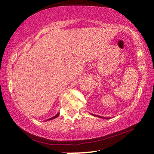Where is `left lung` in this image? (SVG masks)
<instances>
[{"instance_id":"left-lung-1","label":"left lung","mask_w":154,"mask_h":154,"mask_svg":"<svg viewBox=\"0 0 154 154\" xmlns=\"http://www.w3.org/2000/svg\"><path fill=\"white\" fill-rule=\"evenodd\" d=\"M94 116H95V115H94ZM97 117H98V118H103V119H106V118H107L108 119V118H104V117H100V116H97Z\"/></svg>"}]
</instances>
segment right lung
I'll list each match as a JSON object with an SVG mask.
<instances>
[{"mask_svg":"<svg viewBox=\"0 0 154 154\" xmlns=\"http://www.w3.org/2000/svg\"><path fill=\"white\" fill-rule=\"evenodd\" d=\"M59 113H58V114H57V115H56V116H54V117H52V118H49V119H47V120H51V119H54V118H57V117H58V116H59Z\"/></svg>","mask_w":154,"mask_h":154,"instance_id":"right-lung-1","label":"right lung"}]
</instances>
